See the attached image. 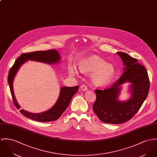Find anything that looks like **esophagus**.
<instances>
[{"instance_id": "34e87169", "label": "esophagus", "mask_w": 157, "mask_h": 157, "mask_svg": "<svg viewBox=\"0 0 157 157\" xmlns=\"http://www.w3.org/2000/svg\"><path fill=\"white\" fill-rule=\"evenodd\" d=\"M80 90H82V91H86L87 90V87L85 85L80 86Z\"/></svg>"}]
</instances>
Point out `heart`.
I'll list each match as a JSON object with an SVG mask.
<instances>
[{
    "label": "heart",
    "instance_id": "1",
    "mask_svg": "<svg viewBox=\"0 0 157 157\" xmlns=\"http://www.w3.org/2000/svg\"><path fill=\"white\" fill-rule=\"evenodd\" d=\"M79 67L82 71L92 73V82L94 85L97 86L107 85L114 77V70L113 66L95 56L86 57L81 61ZM70 72L74 74L76 71L74 68H72Z\"/></svg>",
    "mask_w": 157,
    "mask_h": 157
}]
</instances>
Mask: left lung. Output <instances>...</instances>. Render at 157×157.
<instances>
[{"label":"left lung","mask_w":157,"mask_h":157,"mask_svg":"<svg viewBox=\"0 0 157 157\" xmlns=\"http://www.w3.org/2000/svg\"><path fill=\"white\" fill-rule=\"evenodd\" d=\"M124 65L119 79L109 89L95 90L96 101L92 107L105 123L120 124L131 119L139 110L149 90V79L144 66L135 58L124 52H117ZM128 82L131 97L127 101L118 99L123 84Z\"/></svg>","instance_id":"8db88e82"}]
</instances>
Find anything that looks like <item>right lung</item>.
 <instances>
[{
  "label": "right lung",
  "mask_w": 157,
  "mask_h": 157,
  "mask_svg": "<svg viewBox=\"0 0 157 157\" xmlns=\"http://www.w3.org/2000/svg\"><path fill=\"white\" fill-rule=\"evenodd\" d=\"M61 57L59 52L56 50L37 51L29 53H23L20 55V57L16 59L14 64L9 72L8 82L14 105L18 109L20 108V106L15 97L13 82L15 76L16 75V74L17 73L21 66L28 60L36 61L49 65H54L59 63ZM78 88V86L74 87H61L57 101L52 107L47 111L39 113H30L25 110H21L20 112L26 117L38 122H45L55 121L60 117V116L67 109L70 102H71L72 97L77 93Z\"/></svg>",
  "instance_id": "obj_1"
}]
</instances>
